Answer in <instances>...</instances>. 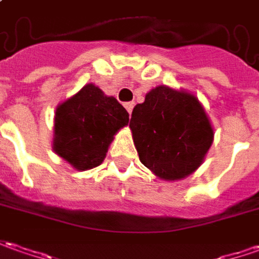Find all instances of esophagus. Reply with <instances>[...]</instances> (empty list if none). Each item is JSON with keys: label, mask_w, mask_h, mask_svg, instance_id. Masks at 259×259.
Segmentation results:
<instances>
[{"label": "esophagus", "mask_w": 259, "mask_h": 259, "mask_svg": "<svg viewBox=\"0 0 259 259\" xmlns=\"http://www.w3.org/2000/svg\"><path fill=\"white\" fill-rule=\"evenodd\" d=\"M124 107H126V110L129 112V115L132 113V110H133V107H135V103L133 102H127V103H124Z\"/></svg>", "instance_id": "34e87169"}]
</instances>
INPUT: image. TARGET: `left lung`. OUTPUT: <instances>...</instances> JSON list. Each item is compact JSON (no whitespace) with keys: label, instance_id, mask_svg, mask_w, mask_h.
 <instances>
[{"label":"left lung","instance_id":"left-lung-1","mask_svg":"<svg viewBox=\"0 0 259 259\" xmlns=\"http://www.w3.org/2000/svg\"><path fill=\"white\" fill-rule=\"evenodd\" d=\"M129 127L140 161L166 181L194 173L214 140L210 117L196 95L166 85L146 93Z\"/></svg>","mask_w":259,"mask_h":259}]
</instances>
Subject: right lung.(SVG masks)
Segmentation results:
<instances>
[{
    "label": "right lung",
    "instance_id": "obj_1",
    "mask_svg": "<svg viewBox=\"0 0 259 259\" xmlns=\"http://www.w3.org/2000/svg\"><path fill=\"white\" fill-rule=\"evenodd\" d=\"M127 123V110L113 96L86 83L56 106L52 149L75 170H91L102 164L115 135Z\"/></svg>",
    "mask_w": 259,
    "mask_h": 259
}]
</instances>
